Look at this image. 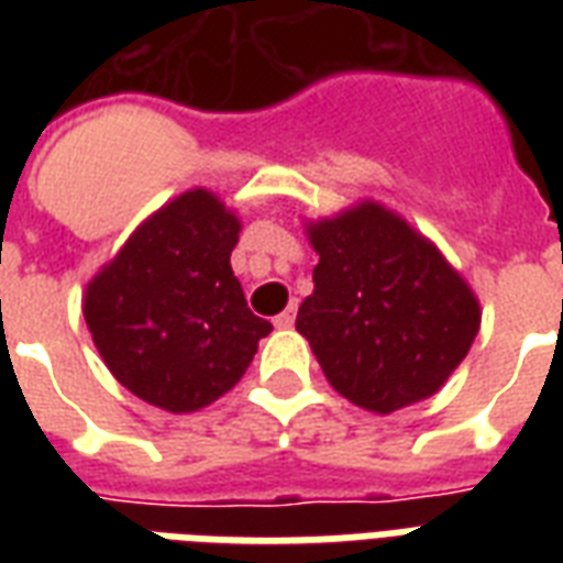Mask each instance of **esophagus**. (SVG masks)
<instances>
[{
    "instance_id": "esophagus-1",
    "label": "esophagus",
    "mask_w": 563,
    "mask_h": 563,
    "mask_svg": "<svg viewBox=\"0 0 563 563\" xmlns=\"http://www.w3.org/2000/svg\"><path fill=\"white\" fill-rule=\"evenodd\" d=\"M295 316H298V307L291 303L289 309H283L280 316L274 318V324H277V327H291V324H295Z\"/></svg>"
}]
</instances>
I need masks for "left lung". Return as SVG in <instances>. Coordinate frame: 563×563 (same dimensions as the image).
I'll list each match as a JSON object with an SVG mask.
<instances>
[{"instance_id": "8db88e82", "label": "left lung", "mask_w": 563, "mask_h": 563, "mask_svg": "<svg viewBox=\"0 0 563 563\" xmlns=\"http://www.w3.org/2000/svg\"><path fill=\"white\" fill-rule=\"evenodd\" d=\"M300 333L335 391L388 415L435 394L479 333V303L432 242L379 203L309 228Z\"/></svg>"}]
</instances>
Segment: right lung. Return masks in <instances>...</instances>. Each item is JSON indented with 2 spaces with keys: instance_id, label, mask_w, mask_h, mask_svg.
<instances>
[{
  "instance_id": "add662e5",
  "label": "right lung",
  "mask_w": 563,
  "mask_h": 563,
  "mask_svg": "<svg viewBox=\"0 0 563 563\" xmlns=\"http://www.w3.org/2000/svg\"><path fill=\"white\" fill-rule=\"evenodd\" d=\"M236 242V216L207 189H192L154 212L87 286L92 342L140 400L175 415L210 406L272 333L233 277Z\"/></svg>"
}]
</instances>
